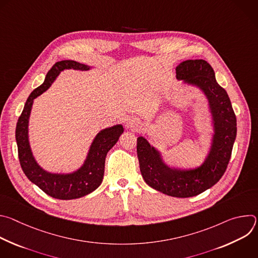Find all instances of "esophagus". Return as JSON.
I'll return each mask as SVG.
<instances>
[{
	"mask_svg": "<svg viewBox=\"0 0 258 258\" xmlns=\"http://www.w3.org/2000/svg\"><path fill=\"white\" fill-rule=\"evenodd\" d=\"M126 127L130 128V130H139L141 126H140V122L136 119V118H131V119H127L126 121Z\"/></svg>",
	"mask_w": 258,
	"mask_h": 258,
	"instance_id": "34e87169",
	"label": "esophagus"
}]
</instances>
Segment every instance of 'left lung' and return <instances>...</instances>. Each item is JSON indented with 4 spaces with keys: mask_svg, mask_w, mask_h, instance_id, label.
I'll return each instance as SVG.
<instances>
[{
    "mask_svg": "<svg viewBox=\"0 0 258 258\" xmlns=\"http://www.w3.org/2000/svg\"><path fill=\"white\" fill-rule=\"evenodd\" d=\"M175 73L176 80L200 91L207 102L212 133L204 160L194 166L169 164L163 153L149 143V136L138 138L137 153L147 185L171 197L188 198L210 189L225 173L237 136V119L231 100L217 84L209 63L186 60L176 66Z\"/></svg>",
    "mask_w": 258,
    "mask_h": 258,
    "instance_id": "1",
    "label": "left lung"
}]
</instances>
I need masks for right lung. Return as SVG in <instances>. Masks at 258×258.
Masks as SVG:
<instances>
[{
	"instance_id": "right-lung-1",
	"label": "right lung",
	"mask_w": 258,
	"mask_h": 258,
	"mask_svg": "<svg viewBox=\"0 0 258 258\" xmlns=\"http://www.w3.org/2000/svg\"><path fill=\"white\" fill-rule=\"evenodd\" d=\"M69 69L88 71L93 67L73 60H63L54 64L44 83L29 95L18 119L15 134L20 165L27 178L47 195L60 200L84 197L101 185L106 155L124 131L121 123L101 130L92 141L83 164L72 171H49L36 161L29 142V118L34 99L52 86L60 72Z\"/></svg>"
}]
</instances>
